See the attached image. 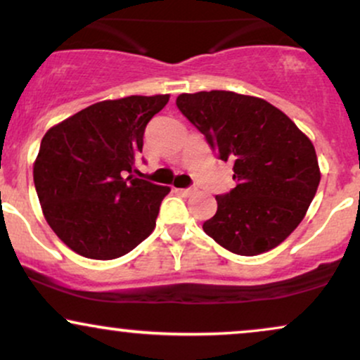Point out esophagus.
Masks as SVG:
<instances>
[{
  "label": "esophagus",
  "mask_w": 360,
  "mask_h": 360,
  "mask_svg": "<svg viewBox=\"0 0 360 360\" xmlns=\"http://www.w3.org/2000/svg\"><path fill=\"white\" fill-rule=\"evenodd\" d=\"M177 193H181L183 196H191V194L194 193V188H184V189H176Z\"/></svg>",
  "instance_id": "esophagus-1"
}]
</instances>
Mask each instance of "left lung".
I'll use <instances>...</instances> for the list:
<instances>
[{"label": "left lung", "mask_w": 360, "mask_h": 360, "mask_svg": "<svg viewBox=\"0 0 360 360\" xmlns=\"http://www.w3.org/2000/svg\"><path fill=\"white\" fill-rule=\"evenodd\" d=\"M177 109L221 161L236 186L216 196L218 211L202 229L231 253L255 257L278 246L300 224L317 193L314 144L263 98L226 90L181 94Z\"/></svg>", "instance_id": "obj_1"}]
</instances>
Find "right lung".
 <instances>
[{"instance_id": "right-lung-1", "label": "right lung", "mask_w": 360, "mask_h": 360, "mask_svg": "<svg viewBox=\"0 0 360 360\" xmlns=\"http://www.w3.org/2000/svg\"><path fill=\"white\" fill-rule=\"evenodd\" d=\"M169 95L103 101L51 127L33 166L55 235L92 259L124 257L153 233L167 186L131 176L149 120Z\"/></svg>"}]
</instances>
